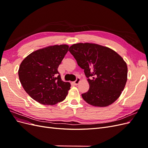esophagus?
<instances>
[{
	"mask_svg": "<svg viewBox=\"0 0 148 148\" xmlns=\"http://www.w3.org/2000/svg\"><path fill=\"white\" fill-rule=\"evenodd\" d=\"M80 81H81V80H80V78H77V79H76L75 81L74 82L75 85H78L79 84V83L80 82Z\"/></svg>",
	"mask_w": 148,
	"mask_h": 148,
	"instance_id": "1",
	"label": "esophagus"
}]
</instances>
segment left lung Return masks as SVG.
<instances>
[{
	"label": "left lung",
	"instance_id": "8db88e82",
	"mask_svg": "<svg viewBox=\"0 0 148 148\" xmlns=\"http://www.w3.org/2000/svg\"><path fill=\"white\" fill-rule=\"evenodd\" d=\"M69 51L88 78L89 89L82 95L83 99L97 107H107L117 100L127 81L123 58L112 49L93 43L74 44Z\"/></svg>",
	"mask_w": 148,
	"mask_h": 148
}]
</instances>
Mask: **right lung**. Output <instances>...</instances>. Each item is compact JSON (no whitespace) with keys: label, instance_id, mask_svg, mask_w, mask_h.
<instances>
[{"label":"right lung","instance_id":"1","mask_svg":"<svg viewBox=\"0 0 148 148\" xmlns=\"http://www.w3.org/2000/svg\"><path fill=\"white\" fill-rule=\"evenodd\" d=\"M69 47L61 44L40 49L21 62L18 70L20 83L28 95L40 104L55 105L68 95L70 83L62 81L57 69Z\"/></svg>","mask_w":148,"mask_h":148}]
</instances>
